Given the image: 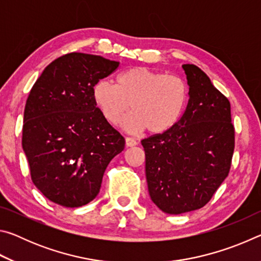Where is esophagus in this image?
<instances>
[{
  "label": "esophagus",
  "mask_w": 261,
  "mask_h": 261,
  "mask_svg": "<svg viewBox=\"0 0 261 261\" xmlns=\"http://www.w3.org/2000/svg\"><path fill=\"white\" fill-rule=\"evenodd\" d=\"M125 145H126L127 147H134V146H136V145H137V141L134 138H131V137H126V138H125Z\"/></svg>",
  "instance_id": "1"
}]
</instances>
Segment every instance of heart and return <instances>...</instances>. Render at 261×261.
<instances>
[{
	"label": "heart",
	"mask_w": 261,
	"mask_h": 261,
	"mask_svg": "<svg viewBox=\"0 0 261 261\" xmlns=\"http://www.w3.org/2000/svg\"><path fill=\"white\" fill-rule=\"evenodd\" d=\"M93 99L101 115L109 124H120L129 132L146 129L159 135L171 129L182 117L189 100V87L175 73L134 67L118 74L116 84L98 82L93 87Z\"/></svg>",
	"instance_id": "1"
}]
</instances>
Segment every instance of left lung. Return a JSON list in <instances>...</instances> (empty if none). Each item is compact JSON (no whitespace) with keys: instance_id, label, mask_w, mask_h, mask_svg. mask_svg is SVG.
<instances>
[{"instance_id":"8db88e82","label":"left lung","mask_w":261,"mask_h":261,"mask_svg":"<svg viewBox=\"0 0 261 261\" xmlns=\"http://www.w3.org/2000/svg\"><path fill=\"white\" fill-rule=\"evenodd\" d=\"M189 101L163 134L141 140L152 201L168 214L199 210L229 174L235 148L230 102L194 64H183Z\"/></svg>"}]
</instances>
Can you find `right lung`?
<instances>
[{
  "mask_svg": "<svg viewBox=\"0 0 261 261\" xmlns=\"http://www.w3.org/2000/svg\"><path fill=\"white\" fill-rule=\"evenodd\" d=\"M118 65L102 56L69 53L53 61L30 92L21 145L34 185L57 205L73 208L93 200L106 168L124 149V137L93 99L95 84Z\"/></svg>",
  "mask_w": 261,
  "mask_h": 261,
  "instance_id": "1",
  "label": "right lung"
}]
</instances>
